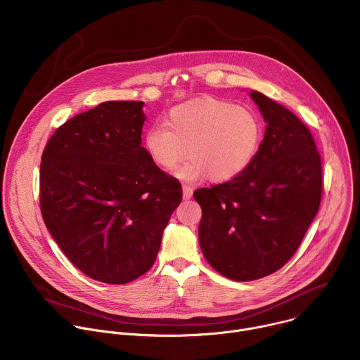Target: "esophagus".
<instances>
[{
	"instance_id": "esophagus-1",
	"label": "esophagus",
	"mask_w": 360,
	"mask_h": 360,
	"mask_svg": "<svg viewBox=\"0 0 360 360\" xmlns=\"http://www.w3.org/2000/svg\"><path fill=\"white\" fill-rule=\"evenodd\" d=\"M182 191H184V199H191V198H192V193H193L192 186L184 184V185H182Z\"/></svg>"
}]
</instances>
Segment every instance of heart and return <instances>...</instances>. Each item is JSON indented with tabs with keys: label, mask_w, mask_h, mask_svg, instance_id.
I'll return each mask as SVG.
<instances>
[{
	"label": "heart",
	"mask_w": 360,
	"mask_h": 360,
	"mask_svg": "<svg viewBox=\"0 0 360 360\" xmlns=\"http://www.w3.org/2000/svg\"><path fill=\"white\" fill-rule=\"evenodd\" d=\"M264 139L259 114L246 105L217 98H199L172 108L164 125L143 132L142 146L158 168L174 169L189 152V160L175 171L181 181L208 176L228 182L243 174Z\"/></svg>",
	"instance_id": "obj_1"
}]
</instances>
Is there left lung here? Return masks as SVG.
<instances>
[{"mask_svg": "<svg viewBox=\"0 0 360 360\" xmlns=\"http://www.w3.org/2000/svg\"><path fill=\"white\" fill-rule=\"evenodd\" d=\"M266 129L249 168L232 181L200 188L199 245L221 275L255 281L281 269L316 217L322 162L311 131L283 105L250 91Z\"/></svg>", "mask_w": 360, "mask_h": 360, "instance_id": "1", "label": "left lung"}]
</instances>
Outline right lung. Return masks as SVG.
<instances>
[{
    "label": "right lung",
    "instance_id": "1",
    "mask_svg": "<svg viewBox=\"0 0 360 360\" xmlns=\"http://www.w3.org/2000/svg\"><path fill=\"white\" fill-rule=\"evenodd\" d=\"M142 108V101L102 102L60 127L41 158L45 226L98 282L122 285L148 272L182 199L179 181L141 146Z\"/></svg>",
    "mask_w": 360,
    "mask_h": 360
}]
</instances>
